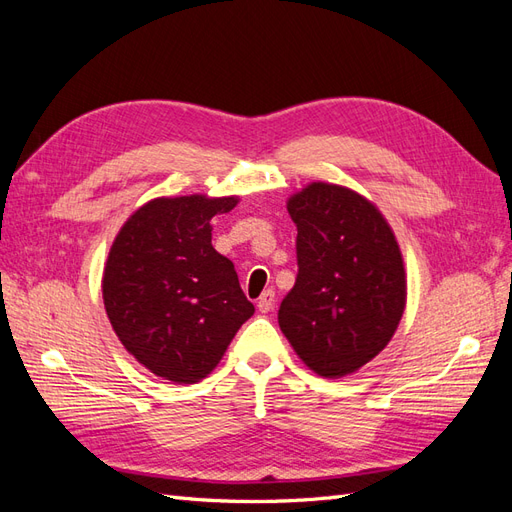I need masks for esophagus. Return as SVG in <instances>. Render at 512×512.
Instances as JSON below:
<instances>
[{
  "mask_svg": "<svg viewBox=\"0 0 512 512\" xmlns=\"http://www.w3.org/2000/svg\"><path fill=\"white\" fill-rule=\"evenodd\" d=\"M273 305H275V290H265V292H262L260 294V299H258V309H260V312H271V309H273Z\"/></svg>",
  "mask_w": 512,
  "mask_h": 512,
  "instance_id": "obj_1",
  "label": "esophagus"
}]
</instances>
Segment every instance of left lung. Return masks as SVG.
I'll return each instance as SVG.
<instances>
[{
	"instance_id": "8db88e82",
	"label": "left lung",
	"mask_w": 512,
	"mask_h": 512,
	"mask_svg": "<svg viewBox=\"0 0 512 512\" xmlns=\"http://www.w3.org/2000/svg\"><path fill=\"white\" fill-rule=\"evenodd\" d=\"M297 282L277 320L299 359L344 378L378 356L406 309V269L389 222L344 185L314 181L288 198Z\"/></svg>"
}]
</instances>
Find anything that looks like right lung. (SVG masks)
Returning a JSON list of instances; mask_svg holds the SVG:
<instances>
[{"label": "right lung", "instance_id": "right-lung-1", "mask_svg": "<svg viewBox=\"0 0 512 512\" xmlns=\"http://www.w3.org/2000/svg\"><path fill=\"white\" fill-rule=\"evenodd\" d=\"M237 196L153 198L121 226L106 258L102 299L119 342L151 374L194 384L254 314L232 262L211 245V218Z\"/></svg>", "mask_w": 512, "mask_h": 512}]
</instances>
